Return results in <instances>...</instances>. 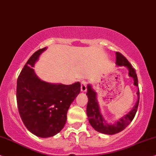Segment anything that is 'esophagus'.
Wrapping results in <instances>:
<instances>
[{"mask_svg": "<svg viewBox=\"0 0 156 156\" xmlns=\"http://www.w3.org/2000/svg\"><path fill=\"white\" fill-rule=\"evenodd\" d=\"M87 85H88V83H87L86 80H83L81 82V85H80V90L83 92H86L87 90Z\"/></svg>", "mask_w": 156, "mask_h": 156, "instance_id": "obj_1", "label": "esophagus"}]
</instances>
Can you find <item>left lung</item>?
Wrapping results in <instances>:
<instances>
[{"mask_svg": "<svg viewBox=\"0 0 156 156\" xmlns=\"http://www.w3.org/2000/svg\"><path fill=\"white\" fill-rule=\"evenodd\" d=\"M115 54V63L119 66H126L128 68V70H129L128 75H129V76L132 77L133 78L135 86H138V78H137L136 70L132 67L131 64L126 59V58L123 55H122L121 53H119V52H116ZM137 94L138 95V101H137L136 105H135V106L133 107L132 111H130L124 117L120 118L118 121L115 122V123L108 124L105 121V120L103 119V116L101 115V112H100L99 105L96 99V93L93 90L90 85H88V90H87L86 93V95H88V98L86 113L87 116L88 118L89 123H90V125L92 126V127L95 130L104 134L113 135L122 131V130L125 129L131 123L135 115H136L139 104V95H140L139 89L138 92H137Z\"/></svg>", "mask_w": 156, "mask_h": 156, "instance_id": "left-lung-1", "label": "left lung"}]
</instances>
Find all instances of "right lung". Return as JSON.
Returning <instances> with one entry per match:
<instances>
[{"label": "right lung", "mask_w": 156, "mask_h": 156, "mask_svg": "<svg viewBox=\"0 0 156 156\" xmlns=\"http://www.w3.org/2000/svg\"><path fill=\"white\" fill-rule=\"evenodd\" d=\"M46 48L31 55L17 80L16 99L18 112L29 131L41 138L55 136L63 129L67 112L80 92V83L52 84L35 73L34 64Z\"/></svg>", "instance_id": "obj_1"}]
</instances>
